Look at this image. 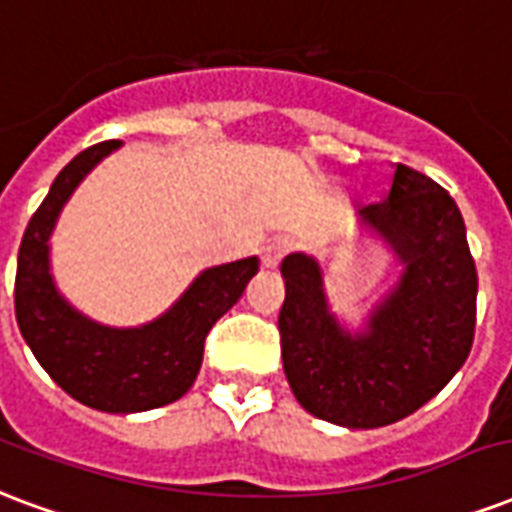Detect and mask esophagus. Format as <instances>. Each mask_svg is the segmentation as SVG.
<instances>
[{"label": "esophagus", "mask_w": 512, "mask_h": 512, "mask_svg": "<svg viewBox=\"0 0 512 512\" xmlns=\"http://www.w3.org/2000/svg\"><path fill=\"white\" fill-rule=\"evenodd\" d=\"M288 253V242L286 240H270L264 248H261V264L267 267V270H275L283 256Z\"/></svg>", "instance_id": "1"}]
</instances>
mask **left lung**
<instances>
[{"instance_id":"1","label":"left lung","mask_w":512,"mask_h":512,"mask_svg":"<svg viewBox=\"0 0 512 512\" xmlns=\"http://www.w3.org/2000/svg\"><path fill=\"white\" fill-rule=\"evenodd\" d=\"M359 224L394 251L399 280L351 334L329 310L318 261L291 253L280 264V351L310 416L378 429L416 413L467 361L478 272L459 207L418 169L397 164L386 202L361 207Z\"/></svg>"}]
</instances>
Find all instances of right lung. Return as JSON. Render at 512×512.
Here are the masks:
<instances>
[{"mask_svg":"<svg viewBox=\"0 0 512 512\" xmlns=\"http://www.w3.org/2000/svg\"><path fill=\"white\" fill-rule=\"evenodd\" d=\"M118 145L121 140L99 142L78 153L32 215L18 251L15 318L42 370L69 397L102 413H142L175 402L194 386L207 332L242 297L259 259L205 270L151 324L113 329L78 313L53 283L48 240L80 180Z\"/></svg>","mask_w":512,"mask_h":512,"instance_id":"add662e5","label":"right lung"}]
</instances>
